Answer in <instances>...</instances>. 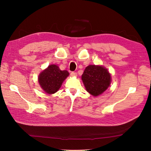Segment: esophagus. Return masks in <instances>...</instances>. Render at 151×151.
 <instances>
[{"label":"esophagus","instance_id":"34e87169","mask_svg":"<svg viewBox=\"0 0 151 151\" xmlns=\"http://www.w3.org/2000/svg\"><path fill=\"white\" fill-rule=\"evenodd\" d=\"M70 75H71V76H72V77H76V76H77V73H76V72H72Z\"/></svg>","mask_w":151,"mask_h":151}]
</instances>
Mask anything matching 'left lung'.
<instances>
[{
	"label": "left lung",
	"instance_id": "8db88e82",
	"mask_svg": "<svg viewBox=\"0 0 151 151\" xmlns=\"http://www.w3.org/2000/svg\"><path fill=\"white\" fill-rule=\"evenodd\" d=\"M86 91L93 96H98L106 91L111 84V75L101 65L86 67L82 75Z\"/></svg>",
	"mask_w": 151,
	"mask_h": 151
}]
</instances>
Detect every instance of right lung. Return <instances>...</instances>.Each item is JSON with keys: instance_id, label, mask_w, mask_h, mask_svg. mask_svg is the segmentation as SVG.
<instances>
[{"instance_id": "add662e5", "label": "right lung", "mask_w": 151, "mask_h": 151, "mask_svg": "<svg viewBox=\"0 0 151 151\" xmlns=\"http://www.w3.org/2000/svg\"><path fill=\"white\" fill-rule=\"evenodd\" d=\"M68 75L67 70H61L57 65H50L40 73L38 83L45 93L54 94L60 88Z\"/></svg>"}]
</instances>
